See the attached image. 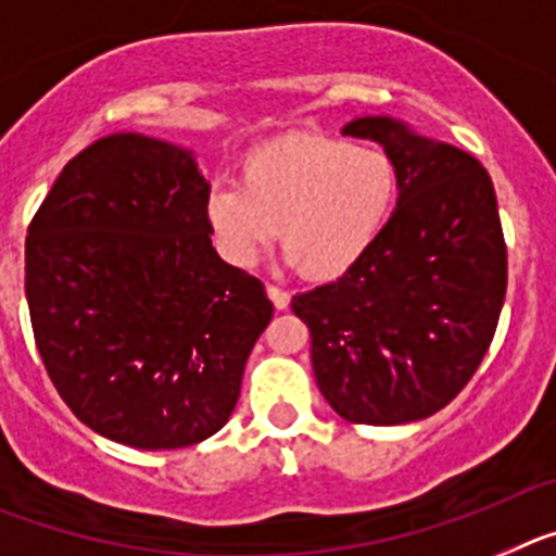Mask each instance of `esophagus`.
Returning <instances> with one entry per match:
<instances>
[{
  "label": "esophagus",
  "mask_w": 556,
  "mask_h": 556,
  "mask_svg": "<svg viewBox=\"0 0 556 556\" xmlns=\"http://www.w3.org/2000/svg\"><path fill=\"white\" fill-rule=\"evenodd\" d=\"M265 291H268V299H271L277 311H285V307L291 305V293L282 291V288H277V285H268Z\"/></svg>",
  "instance_id": "obj_1"
}]
</instances>
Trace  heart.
Returning <instances> with one entry per match:
<instances>
[{
    "instance_id": "b5f03b06",
    "label": "heart",
    "mask_w": 556,
    "mask_h": 556,
    "mask_svg": "<svg viewBox=\"0 0 556 556\" xmlns=\"http://www.w3.org/2000/svg\"><path fill=\"white\" fill-rule=\"evenodd\" d=\"M397 201V170L375 144L285 137L251 151L240 185L206 192L212 245L235 268H254L279 240L285 260L313 279H338L378 243Z\"/></svg>"
}]
</instances>
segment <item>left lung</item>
Returning <instances> with one entry per match:
<instances>
[{
  "label": "left lung",
  "mask_w": 556,
  "mask_h": 556,
  "mask_svg": "<svg viewBox=\"0 0 556 556\" xmlns=\"http://www.w3.org/2000/svg\"><path fill=\"white\" fill-rule=\"evenodd\" d=\"M341 134L378 142L397 206L355 268L296 293L318 392L338 417L405 425L445 408L476 375L506 296V245L490 173L389 114Z\"/></svg>",
  "instance_id": "obj_1"
}]
</instances>
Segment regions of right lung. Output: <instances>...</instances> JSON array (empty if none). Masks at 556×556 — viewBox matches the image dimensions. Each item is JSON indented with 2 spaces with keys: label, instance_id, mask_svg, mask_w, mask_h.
I'll return each instance as SVG.
<instances>
[{
  "label": "right lung",
  "instance_id": "right-lung-1",
  "mask_svg": "<svg viewBox=\"0 0 556 556\" xmlns=\"http://www.w3.org/2000/svg\"><path fill=\"white\" fill-rule=\"evenodd\" d=\"M210 181L176 142L119 131L55 178L27 229L33 336L72 414L139 451L218 433L274 316L260 279L224 263Z\"/></svg>",
  "mask_w": 556,
  "mask_h": 556
}]
</instances>
